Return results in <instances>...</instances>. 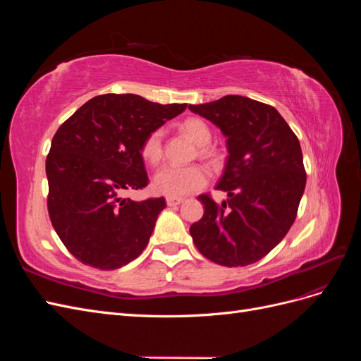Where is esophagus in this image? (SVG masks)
Masks as SVG:
<instances>
[{
	"mask_svg": "<svg viewBox=\"0 0 361 361\" xmlns=\"http://www.w3.org/2000/svg\"><path fill=\"white\" fill-rule=\"evenodd\" d=\"M166 202H167L169 206H178V204H180L183 202V199L182 197H167Z\"/></svg>",
	"mask_w": 361,
	"mask_h": 361,
	"instance_id": "obj_1",
	"label": "esophagus"
}]
</instances>
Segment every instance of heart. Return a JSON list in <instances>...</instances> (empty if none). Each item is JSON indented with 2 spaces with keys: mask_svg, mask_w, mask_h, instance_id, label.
<instances>
[{
  "mask_svg": "<svg viewBox=\"0 0 361 361\" xmlns=\"http://www.w3.org/2000/svg\"><path fill=\"white\" fill-rule=\"evenodd\" d=\"M195 145L206 146L211 141V129L200 118H188L182 125ZM164 155V129L157 128L145 137L141 143V157L150 164H158ZM202 155H206L202 147ZM207 180V173L200 166H164L155 173L154 188L169 197H180L200 190Z\"/></svg>",
  "mask_w": 361,
  "mask_h": 361,
  "instance_id": "b5f03b06",
  "label": "heart"
}]
</instances>
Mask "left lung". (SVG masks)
<instances>
[{
    "label": "left lung",
    "instance_id": "1",
    "mask_svg": "<svg viewBox=\"0 0 361 361\" xmlns=\"http://www.w3.org/2000/svg\"><path fill=\"white\" fill-rule=\"evenodd\" d=\"M220 128L228 157L216 190L227 200L202 194L204 214L190 227L195 247L223 267H245L265 257L289 232L305 188L300 141L274 106L228 94L190 105Z\"/></svg>",
    "mask_w": 361,
    "mask_h": 361
}]
</instances>
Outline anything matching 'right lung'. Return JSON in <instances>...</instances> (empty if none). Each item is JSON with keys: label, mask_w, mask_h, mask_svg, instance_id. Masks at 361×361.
Wrapping results in <instances>:
<instances>
[{"label": "right lung", "mask_w": 361, "mask_h": 361, "mask_svg": "<svg viewBox=\"0 0 361 361\" xmlns=\"http://www.w3.org/2000/svg\"><path fill=\"white\" fill-rule=\"evenodd\" d=\"M185 108L101 94L59 128L47 158L48 212L61 243L84 265L117 269L143 253L166 200L134 202L122 194L149 183L145 137Z\"/></svg>", "instance_id": "1"}]
</instances>
